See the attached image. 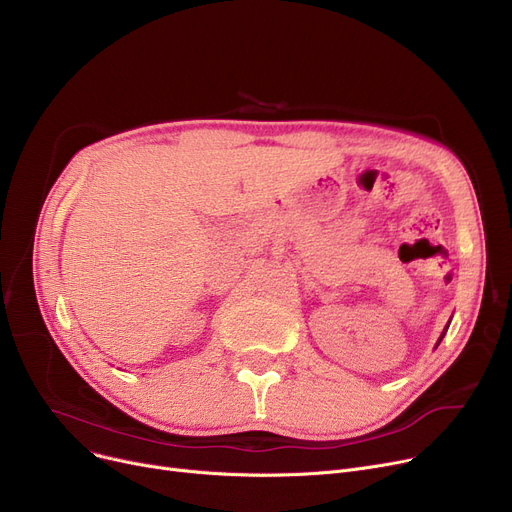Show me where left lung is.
Returning <instances> with one entry per match:
<instances>
[{
    "label": "left lung",
    "mask_w": 512,
    "mask_h": 512,
    "mask_svg": "<svg viewBox=\"0 0 512 512\" xmlns=\"http://www.w3.org/2000/svg\"><path fill=\"white\" fill-rule=\"evenodd\" d=\"M446 330H448V326H446ZM446 330H444V332H442V336H440V340H438V344H440V342H442V338H444V334H446Z\"/></svg>",
    "instance_id": "left-lung-1"
}]
</instances>
